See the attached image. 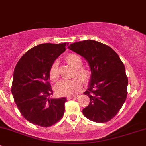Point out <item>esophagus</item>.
Instances as JSON below:
<instances>
[{"instance_id":"esophagus-1","label":"esophagus","mask_w":146,"mask_h":146,"mask_svg":"<svg viewBox=\"0 0 146 146\" xmlns=\"http://www.w3.org/2000/svg\"><path fill=\"white\" fill-rule=\"evenodd\" d=\"M78 97V95H73V96H68L67 97V100H71V99H74V98H77Z\"/></svg>"}]
</instances>
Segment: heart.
Masks as SVG:
<instances>
[{"label": "heart", "instance_id": "heart-1", "mask_svg": "<svg viewBox=\"0 0 146 146\" xmlns=\"http://www.w3.org/2000/svg\"><path fill=\"white\" fill-rule=\"evenodd\" d=\"M66 62L74 68L76 71L73 73V79L64 80L58 82L56 86V92L59 95L69 96L76 94L82 88L83 82L88 83L92 78V70L87 66H82V59L78 54L70 53L65 57ZM49 78L53 81H56L59 78L58 63L56 61L52 63L48 70ZM79 77V78H78Z\"/></svg>", "mask_w": 146, "mask_h": 146}]
</instances>
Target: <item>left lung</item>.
Segmentation results:
<instances>
[{"instance_id": "8db88e82", "label": "left lung", "mask_w": 146, "mask_h": 146, "mask_svg": "<svg viewBox=\"0 0 146 146\" xmlns=\"http://www.w3.org/2000/svg\"><path fill=\"white\" fill-rule=\"evenodd\" d=\"M70 50L83 56L92 70V78L84 94L89 105L82 110L84 116L97 123L112 119L127 97L128 78L118 54L109 46L94 40L71 44Z\"/></svg>"}]
</instances>
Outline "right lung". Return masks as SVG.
<instances>
[{"instance_id":"add662e5","label":"right lung","mask_w":146,"mask_h":146,"mask_svg":"<svg viewBox=\"0 0 146 146\" xmlns=\"http://www.w3.org/2000/svg\"><path fill=\"white\" fill-rule=\"evenodd\" d=\"M67 43L42 44L20 58L13 73L11 92L23 117L35 125L48 127L62 119L66 98L49 99L51 65L66 51Z\"/></svg>"}]
</instances>
